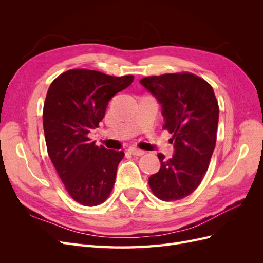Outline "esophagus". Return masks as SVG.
I'll use <instances>...</instances> for the list:
<instances>
[{
	"mask_svg": "<svg viewBox=\"0 0 263 263\" xmlns=\"http://www.w3.org/2000/svg\"><path fill=\"white\" fill-rule=\"evenodd\" d=\"M128 151H129V153H130L132 155H134V156H142V155L145 154L144 150H140V149H138V148H136V147H129V148H128Z\"/></svg>",
	"mask_w": 263,
	"mask_h": 263,
	"instance_id": "esophagus-1",
	"label": "esophagus"
}]
</instances>
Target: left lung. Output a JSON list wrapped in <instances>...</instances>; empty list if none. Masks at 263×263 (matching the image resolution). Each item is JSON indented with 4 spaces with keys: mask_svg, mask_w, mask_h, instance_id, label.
Returning <instances> with one entry per match:
<instances>
[{
    "mask_svg": "<svg viewBox=\"0 0 263 263\" xmlns=\"http://www.w3.org/2000/svg\"><path fill=\"white\" fill-rule=\"evenodd\" d=\"M140 83L161 104L164 125L173 136L174 155L162 154L159 172L149 178L153 193L164 202L193 193L208 171L216 145L219 107L212 85L190 72L146 77Z\"/></svg>",
    "mask_w": 263,
    "mask_h": 263,
    "instance_id": "8db88e82",
    "label": "left lung"
}]
</instances>
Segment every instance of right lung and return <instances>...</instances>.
<instances>
[{"label": "right lung", "mask_w": 263, "mask_h": 263, "mask_svg": "<svg viewBox=\"0 0 263 263\" xmlns=\"http://www.w3.org/2000/svg\"><path fill=\"white\" fill-rule=\"evenodd\" d=\"M133 80L134 76L72 69L55 78L47 92L43 112L47 151L69 195L84 206L107 200L125 156L97 146L87 135L99 127L108 101Z\"/></svg>", "instance_id": "obj_1"}]
</instances>
